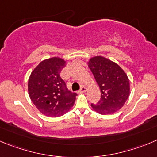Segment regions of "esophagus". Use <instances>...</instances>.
Wrapping results in <instances>:
<instances>
[{
	"label": "esophagus",
	"instance_id": "1",
	"mask_svg": "<svg viewBox=\"0 0 157 157\" xmlns=\"http://www.w3.org/2000/svg\"><path fill=\"white\" fill-rule=\"evenodd\" d=\"M86 88L84 87V86H82V87H81L80 90L78 91V92H80V93H82V92H86Z\"/></svg>",
	"mask_w": 157,
	"mask_h": 157
}]
</instances>
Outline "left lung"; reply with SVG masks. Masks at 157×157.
<instances>
[{"mask_svg": "<svg viewBox=\"0 0 157 157\" xmlns=\"http://www.w3.org/2000/svg\"><path fill=\"white\" fill-rule=\"evenodd\" d=\"M101 91L100 101L92 108L99 114L109 115L120 109L130 92L127 75L119 65L102 56H95L88 62Z\"/></svg>", "mask_w": 157, "mask_h": 157, "instance_id": "obj_1", "label": "left lung"}]
</instances>
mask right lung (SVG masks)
I'll use <instances>...</instances> for the list:
<instances>
[{
	"label": "right lung",
	"instance_id": "add662e5",
	"mask_svg": "<svg viewBox=\"0 0 157 157\" xmlns=\"http://www.w3.org/2000/svg\"><path fill=\"white\" fill-rule=\"evenodd\" d=\"M65 61L53 57L40 62L28 79L31 100L40 113L49 117H59L74 105L77 94L68 90L60 72Z\"/></svg>",
	"mask_w": 157,
	"mask_h": 157
}]
</instances>
